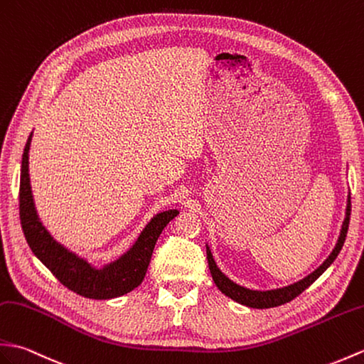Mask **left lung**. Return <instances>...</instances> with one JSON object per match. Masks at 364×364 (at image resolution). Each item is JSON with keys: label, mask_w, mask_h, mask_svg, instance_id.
I'll return each instance as SVG.
<instances>
[{"label": "left lung", "mask_w": 364, "mask_h": 364, "mask_svg": "<svg viewBox=\"0 0 364 364\" xmlns=\"http://www.w3.org/2000/svg\"><path fill=\"white\" fill-rule=\"evenodd\" d=\"M349 220H350V193H349V200H348V209H346V218H344V223H343V230H341V234H340V239H338L336 247L332 251V255L328 256V259L316 269V272H314L310 276H307L306 279H302V281H299L296 284H293L290 287H285V289L272 290V291H255V290L243 289V287L230 281V279H228L220 272V269H218V267L215 265V262L213 259V255H210V250L206 248L210 274H213V279H214L215 285L218 287V290H220L223 294H226L228 298L234 299L235 302L243 304V306H248V307H252V309L279 307V306H282V304L290 302L296 296H299V294L304 290L309 289V287L314 284L328 267L332 265V262L336 259L338 252H340L341 248H343L346 235H348Z\"/></svg>", "instance_id": "left-lung-1"}]
</instances>
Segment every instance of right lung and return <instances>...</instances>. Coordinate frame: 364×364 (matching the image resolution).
<instances>
[{"label":"right lung","mask_w":364,"mask_h":364,"mask_svg":"<svg viewBox=\"0 0 364 364\" xmlns=\"http://www.w3.org/2000/svg\"><path fill=\"white\" fill-rule=\"evenodd\" d=\"M29 146L31 136L24 147L21 161L20 220L24 237L33 255L43 262L66 289L83 298L112 299L136 289L146 276L159 234L172 218L178 215V210H166L151 218L130 251L113 264L97 269L58 245L38 220L29 184Z\"/></svg>","instance_id":"right-lung-1"}]
</instances>
